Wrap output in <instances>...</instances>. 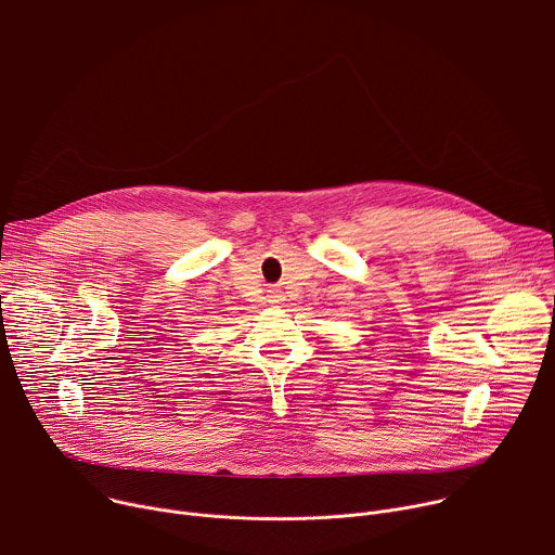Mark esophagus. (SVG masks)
<instances>
[{
	"instance_id": "1",
	"label": "esophagus",
	"mask_w": 555,
	"mask_h": 555,
	"mask_svg": "<svg viewBox=\"0 0 555 555\" xmlns=\"http://www.w3.org/2000/svg\"><path fill=\"white\" fill-rule=\"evenodd\" d=\"M268 298H270V300H268V302H270V305H279V302H281V300H283V298H281V294H279V292H270V296H268Z\"/></svg>"
}]
</instances>
